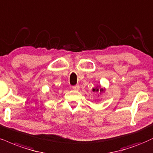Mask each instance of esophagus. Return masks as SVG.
Segmentation results:
<instances>
[{"mask_svg": "<svg viewBox=\"0 0 153 153\" xmlns=\"http://www.w3.org/2000/svg\"><path fill=\"white\" fill-rule=\"evenodd\" d=\"M72 88H73V90H75V91H78L79 88H80V86H79L78 85H73Z\"/></svg>", "mask_w": 153, "mask_h": 153, "instance_id": "1", "label": "esophagus"}]
</instances>
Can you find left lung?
Wrapping results in <instances>:
<instances>
[{
  "mask_svg": "<svg viewBox=\"0 0 153 153\" xmlns=\"http://www.w3.org/2000/svg\"><path fill=\"white\" fill-rule=\"evenodd\" d=\"M93 92H100V93H102V92L104 91V90L102 89V88H93Z\"/></svg>",
  "mask_w": 153,
  "mask_h": 153,
  "instance_id": "left-lung-1",
  "label": "left lung"
}]
</instances>
